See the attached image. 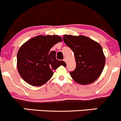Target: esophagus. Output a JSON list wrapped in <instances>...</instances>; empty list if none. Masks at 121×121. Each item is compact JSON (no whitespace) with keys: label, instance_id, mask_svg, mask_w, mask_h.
I'll return each instance as SVG.
<instances>
[{"label":"esophagus","instance_id":"34e87169","mask_svg":"<svg viewBox=\"0 0 121 121\" xmlns=\"http://www.w3.org/2000/svg\"><path fill=\"white\" fill-rule=\"evenodd\" d=\"M64 61L65 62V63H67V59H66V58H64Z\"/></svg>","mask_w":121,"mask_h":121}]
</instances>
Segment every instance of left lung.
<instances>
[{"mask_svg":"<svg viewBox=\"0 0 121 121\" xmlns=\"http://www.w3.org/2000/svg\"><path fill=\"white\" fill-rule=\"evenodd\" d=\"M63 40L73 52L75 58V69L69 72L72 78L81 85L95 82L102 73L105 63L101 45L83 35H65Z\"/></svg>","mask_w":121,"mask_h":121,"instance_id":"8db88e82","label":"left lung"}]
</instances>
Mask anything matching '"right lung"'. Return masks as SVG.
Masks as SVG:
<instances>
[{
    "instance_id": "add662e5",
    "label": "right lung",
    "mask_w": 121,
    "mask_h": 121,
    "mask_svg": "<svg viewBox=\"0 0 121 121\" xmlns=\"http://www.w3.org/2000/svg\"><path fill=\"white\" fill-rule=\"evenodd\" d=\"M61 41L58 35H39L21 46L17 55V69L26 83L41 86L50 79L53 71L60 65L66 67L64 61L56 59L55 51H50Z\"/></svg>"
}]
</instances>
